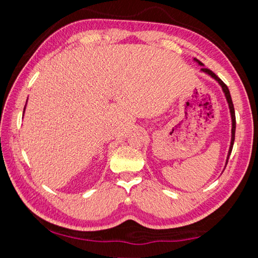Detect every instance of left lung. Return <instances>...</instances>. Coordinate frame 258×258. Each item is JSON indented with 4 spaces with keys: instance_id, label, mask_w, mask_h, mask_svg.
<instances>
[{
    "instance_id": "1",
    "label": "left lung",
    "mask_w": 258,
    "mask_h": 258,
    "mask_svg": "<svg viewBox=\"0 0 258 258\" xmlns=\"http://www.w3.org/2000/svg\"><path fill=\"white\" fill-rule=\"evenodd\" d=\"M195 62H197L202 69H200V72L206 74L209 77H212L213 80H215L218 85L222 87V91H223L224 93V97L226 99V102H228V106H229V110H230V115H231V121H232V128H231V142H230V148H229V152H228V157H226V161H225V167H226V164H228V160H229V157L231 155V151H232V148H233V143H234V137H235V113H234V107H233V102H232V99H231V94H230V91L228 89V86H226L223 81L221 80V78H218L215 74H214L212 71H209V69L205 68L204 64L200 62L199 60L197 59H194Z\"/></svg>"
}]
</instances>
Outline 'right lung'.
Segmentation results:
<instances>
[{
	"instance_id": "obj_1",
	"label": "right lung",
	"mask_w": 258,
	"mask_h": 258,
	"mask_svg": "<svg viewBox=\"0 0 258 258\" xmlns=\"http://www.w3.org/2000/svg\"><path fill=\"white\" fill-rule=\"evenodd\" d=\"M28 100V99H27ZM25 109H26V106H25ZM25 109H24V112H25Z\"/></svg>"
}]
</instances>
